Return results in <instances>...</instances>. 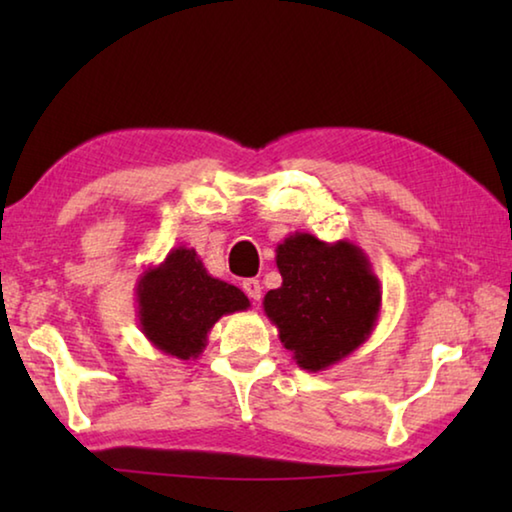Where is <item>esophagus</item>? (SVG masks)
Masks as SVG:
<instances>
[{"mask_svg":"<svg viewBox=\"0 0 512 512\" xmlns=\"http://www.w3.org/2000/svg\"><path fill=\"white\" fill-rule=\"evenodd\" d=\"M241 289L246 291V296L253 302L262 298V284H259V280H255V277H248V280L241 282Z\"/></svg>","mask_w":512,"mask_h":512,"instance_id":"1","label":"esophagus"}]
</instances>
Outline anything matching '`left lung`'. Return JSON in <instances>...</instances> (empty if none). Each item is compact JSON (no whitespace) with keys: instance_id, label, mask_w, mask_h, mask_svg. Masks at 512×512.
<instances>
[{"instance_id":"1","label":"left lung","mask_w":512,"mask_h":512,"mask_svg":"<svg viewBox=\"0 0 512 512\" xmlns=\"http://www.w3.org/2000/svg\"><path fill=\"white\" fill-rule=\"evenodd\" d=\"M275 264L282 287L266 293L264 314L302 370L332 368L370 339L381 284L359 246L293 232L277 244Z\"/></svg>"}]
</instances>
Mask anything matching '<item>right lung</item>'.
Segmentation results:
<instances>
[{"label":"right lung","instance_id":"right-lung-1","mask_svg":"<svg viewBox=\"0 0 512 512\" xmlns=\"http://www.w3.org/2000/svg\"><path fill=\"white\" fill-rule=\"evenodd\" d=\"M137 323L153 348L176 359H198L219 318L246 311V293L205 271L194 248L178 246L149 266L135 287Z\"/></svg>","mask_w":512,"mask_h":512}]
</instances>
